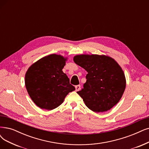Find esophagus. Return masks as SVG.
I'll list each match as a JSON object with an SVG mask.
<instances>
[{
	"label": "esophagus",
	"instance_id": "34e87169",
	"mask_svg": "<svg viewBox=\"0 0 149 149\" xmlns=\"http://www.w3.org/2000/svg\"><path fill=\"white\" fill-rule=\"evenodd\" d=\"M75 88L76 91H79L81 89V86L80 85H77L75 86Z\"/></svg>",
	"mask_w": 149,
	"mask_h": 149
}]
</instances>
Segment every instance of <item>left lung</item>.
Listing matches in <instances>:
<instances>
[{
	"instance_id": "1",
	"label": "left lung",
	"mask_w": 149,
	"mask_h": 149,
	"mask_svg": "<svg viewBox=\"0 0 149 149\" xmlns=\"http://www.w3.org/2000/svg\"><path fill=\"white\" fill-rule=\"evenodd\" d=\"M73 61L88 73L83 88L77 92L88 108L103 112L119 102L126 87V79L114 58L104 55L81 54L75 56Z\"/></svg>"
}]
</instances>
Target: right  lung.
Instances as JSON below:
<instances>
[{"label":"right lung","mask_w":149,"mask_h":149,"mask_svg":"<svg viewBox=\"0 0 149 149\" xmlns=\"http://www.w3.org/2000/svg\"><path fill=\"white\" fill-rule=\"evenodd\" d=\"M67 58L51 54L30 67L25 75V85L34 103L41 109H54L60 106L68 93L75 90L62 71Z\"/></svg>","instance_id":"obj_1"}]
</instances>
